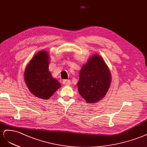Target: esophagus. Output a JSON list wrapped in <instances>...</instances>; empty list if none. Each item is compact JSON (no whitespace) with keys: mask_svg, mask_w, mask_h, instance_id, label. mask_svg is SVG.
<instances>
[{"mask_svg":"<svg viewBox=\"0 0 147 147\" xmlns=\"http://www.w3.org/2000/svg\"><path fill=\"white\" fill-rule=\"evenodd\" d=\"M63 83L65 85H69L71 84V81L70 80H63Z\"/></svg>","mask_w":147,"mask_h":147,"instance_id":"34e87169","label":"esophagus"}]
</instances>
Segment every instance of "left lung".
Returning a JSON list of instances; mask_svg holds the SVG:
<instances>
[{"mask_svg":"<svg viewBox=\"0 0 147 147\" xmlns=\"http://www.w3.org/2000/svg\"><path fill=\"white\" fill-rule=\"evenodd\" d=\"M111 80L110 69L102 57L92 55L79 73V93L87 103H97L105 96Z\"/></svg>","mask_w":147,"mask_h":147,"instance_id":"left-lung-1","label":"left lung"}]
</instances>
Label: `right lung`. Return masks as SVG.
I'll return each instance as SVG.
<instances>
[{"label": "right lung", "instance_id": "obj_1", "mask_svg": "<svg viewBox=\"0 0 147 147\" xmlns=\"http://www.w3.org/2000/svg\"><path fill=\"white\" fill-rule=\"evenodd\" d=\"M49 57L47 52H37L27 65L24 81L29 91L36 97L47 100L61 87L49 71Z\"/></svg>", "mask_w": 147, "mask_h": 147}]
</instances>
